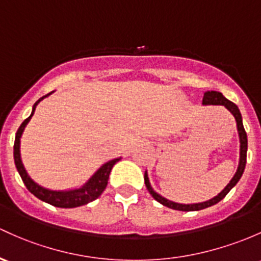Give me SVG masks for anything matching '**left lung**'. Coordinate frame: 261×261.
Listing matches in <instances>:
<instances>
[{
	"label": "left lung",
	"mask_w": 261,
	"mask_h": 261,
	"mask_svg": "<svg viewBox=\"0 0 261 261\" xmlns=\"http://www.w3.org/2000/svg\"><path fill=\"white\" fill-rule=\"evenodd\" d=\"M203 106H224L229 112L232 114V117L235 118V122H237V129H238V134H239V142H240V152H239V164H238V169L235 172L234 176L231 178V180L229 181L228 186L224 188L223 190L219 193L218 195H215L214 198L209 199L206 201H201V203H193V204H181V203H175V201L169 200V199L162 197L161 194L155 192L153 189L152 186H150L149 178H148V173L145 170L144 173V181H145V187H147L148 192L150 193V195L155 199L156 201H159L161 204H163L164 206L174 210H180V212H194V210H201L209 208V206L214 205V204L219 203V201L228 194L229 192L237 186L238 181L240 180L242 178L244 169H245V164H246V152H248V137H246V132L244 129L243 125V118H242V113H240L239 108H238L237 105L230 102L229 99H226L220 92H215V91H208L204 93L203 97Z\"/></svg>",
	"instance_id": "obj_1"
}]
</instances>
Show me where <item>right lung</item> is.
I'll return each instance as SVG.
<instances>
[{
    "label": "right lung",
    "instance_id": "obj_1",
    "mask_svg": "<svg viewBox=\"0 0 261 261\" xmlns=\"http://www.w3.org/2000/svg\"><path fill=\"white\" fill-rule=\"evenodd\" d=\"M53 92L40 98V99L33 105L31 116L27 119H24L23 122H22V124L19 125L17 133H16L15 145H13V158H15L16 168H17L24 186H26L27 189H29L35 197L41 199L44 203H48L53 206H57V208H77V206L86 205V204L96 200V199L102 194L103 190L106 189V187H107L108 184V178L109 174H111L112 168L114 167V164H116L117 162H119L120 159H122V156L108 161L107 163L103 164L102 167L98 168L96 172H94V174L92 175L83 186L73 188V189L52 190L48 189V188L40 186L38 183H36V181L29 175L26 168H24L23 163H22L21 150H19V148H21V137L22 134H23L24 128L27 127L31 118H32V116L35 114L36 107L38 106V103H40L41 100H43L44 98L51 96Z\"/></svg>",
    "mask_w": 261,
    "mask_h": 261
}]
</instances>
